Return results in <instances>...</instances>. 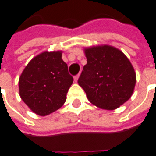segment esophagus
Returning <instances> with one entry per match:
<instances>
[{
  "label": "esophagus",
  "instance_id": "obj_1",
  "mask_svg": "<svg viewBox=\"0 0 156 156\" xmlns=\"http://www.w3.org/2000/svg\"><path fill=\"white\" fill-rule=\"evenodd\" d=\"M79 76H80V73H78V75H76V76H75V77H74V81L75 82H78V78H79Z\"/></svg>",
  "mask_w": 156,
  "mask_h": 156
}]
</instances>
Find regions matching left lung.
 Segmentation results:
<instances>
[{
	"mask_svg": "<svg viewBox=\"0 0 156 156\" xmlns=\"http://www.w3.org/2000/svg\"><path fill=\"white\" fill-rule=\"evenodd\" d=\"M87 64L78 83L91 103L105 110H115L130 99L136 73L126 55L111 45L84 49Z\"/></svg>",
	"mask_w": 156,
	"mask_h": 156,
	"instance_id": "1",
	"label": "left lung"
}]
</instances>
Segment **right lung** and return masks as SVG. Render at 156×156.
Returning a JSON list of instances; mask_svg holds the SVG:
<instances>
[{"label": "right lung", "instance_id": "obj_1", "mask_svg": "<svg viewBox=\"0 0 156 156\" xmlns=\"http://www.w3.org/2000/svg\"><path fill=\"white\" fill-rule=\"evenodd\" d=\"M73 78L62 51H44L34 57L19 78V94L33 112L46 116L62 106Z\"/></svg>", "mask_w": 156, "mask_h": 156}]
</instances>
